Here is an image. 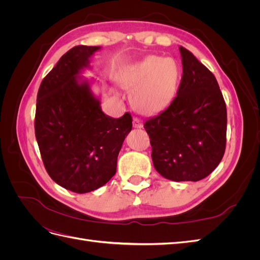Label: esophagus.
<instances>
[{
    "instance_id": "34e87169",
    "label": "esophagus",
    "mask_w": 260,
    "mask_h": 260,
    "mask_svg": "<svg viewBox=\"0 0 260 260\" xmlns=\"http://www.w3.org/2000/svg\"><path fill=\"white\" fill-rule=\"evenodd\" d=\"M133 127H135L136 129H141L143 127L142 121H141L139 118H133Z\"/></svg>"
}]
</instances>
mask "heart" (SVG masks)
<instances>
[{
  "label": "heart",
  "instance_id": "1",
  "mask_svg": "<svg viewBox=\"0 0 260 260\" xmlns=\"http://www.w3.org/2000/svg\"><path fill=\"white\" fill-rule=\"evenodd\" d=\"M180 78L181 69L174 58L152 55L125 66L118 82L131 91V103L138 112L152 115L170 105L177 94Z\"/></svg>",
  "mask_w": 260,
  "mask_h": 260
}]
</instances>
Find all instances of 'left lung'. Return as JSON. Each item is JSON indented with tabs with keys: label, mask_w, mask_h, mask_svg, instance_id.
<instances>
[{
	"label": "left lung",
	"mask_w": 260,
	"mask_h": 260,
	"mask_svg": "<svg viewBox=\"0 0 260 260\" xmlns=\"http://www.w3.org/2000/svg\"><path fill=\"white\" fill-rule=\"evenodd\" d=\"M183 76L166 111L144 123L152 160L164 178L200 181L221 161L225 149L226 108L210 70L180 46Z\"/></svg>",
	"instance_id": "obj_1"
}]
</instances>
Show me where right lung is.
Instances as JSON below:
<instances>
[{
	"mask_svg": "<svg viewBox=\"0 0 260 260\" xmlns=\"http://www.w3.org/2000/svg\"><path fill=\"white\" fill-rule=\"evenodd\" d=\"M101 46L78 45L59 58L41 82L37 96L35 130L46 171L58 185L88 193L116 174L117 158L132 129L125 113L112 118L102 112L93 93L90 58Z\"/></svg>",
	"mask_w": 260,
	"mask_h": 260,
	"instance_id": "obj_1",
	"label": "right lung"
}]
</instances>
